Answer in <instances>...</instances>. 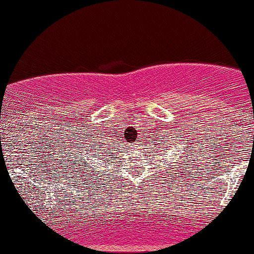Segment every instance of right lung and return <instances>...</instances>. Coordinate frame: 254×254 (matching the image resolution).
<instances>
[{
    "label": "right lung",
    "instance_id": "obj_1",
    "mask_svg": "<svg viewBox=\"0 0 254 254\" xmlns=\"http://www.w3.org/2000/svg\"><path fill=\"white\" fill-rule=\"evenodd\" d=\"M94 138H95V137H94ZM93 144H94V145H93V149L98 150V151L105 150V149H109V148L112 147V145H111V144H104V145H103V142H99V143H98V142H93ZM111 149H112V148H111ZM98 151H97V153H98ZM77 153H80V151H77ZM101 153H103V151H101ZM70 157H71V156H70ZM71 162H74V161H71ZM75 162H77V166H78V164H80V162H78L77 160H75ZM84 166H86V165H84ZM71 167L74 168V164H71ZM82 170H84V168H82ZM83 172H84L83 176H87L86 171H83ZM80 173H81V172H80Z\"/></svg>",
    "mask_w": 254,
    "mask_h": 254
}]
</instances>
